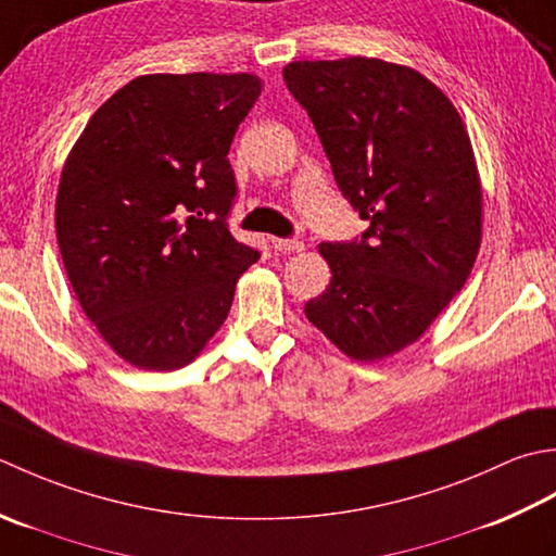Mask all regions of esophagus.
<instances>
[{
	"label": "esophagus",
	"mask_w": 556,
	"mask_h": 556,
	"mask_svg": "<svg viewBox=\"0 0 556 556\" xmlns=\"http://www.w3.org/2000/svg\"><path fill=\"white\" fill-rule=\"evenodd\" d=\"M270 244H274L276 252H286V254H300L304 249V244L300 240H280V237H274Z\"/></svg>",
	"instance_id": "obj_1"
}]
</instances>
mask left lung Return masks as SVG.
<instances>
[{
  "label": "left lung",
  "mask_w": 556,
  "mask_h": 556,
  "mask_svg": "<svg viewBox=\"0 0 556 556\" xmlns=\"http://www.w3.org/2000/svg\"><path fill=\"white\" fill-rule=\"evenodd\" d=\"M282 78L369 223L359 242L319 244L331 282L304 316L350 359H387L420 341L478 258L482 182L466 122L427 76L379 56L290 62Z\"/></svg>",
  "instance_id": "obj_1"
}]
</instances>
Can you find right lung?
Returning a JSON list of instances; mask_svg holds the SVG:
<instances>
[{"mask_svg": "<svg viewBox=\"0 0 556 556\" xmlns=\"http://www.w3.org/2000/svg\"><path fill=\"white\" fill-rule=\"evenodd\" d=\"M256 74H143L105 100L66 155L54 228L78 304L146 371L194 362L258 252L228 230L240 122Z\"/></svg>", "mask_w": 556, "mask_h": 556, "instance_id": "right-lung-1", "label": "right lung"}]
</instances>
